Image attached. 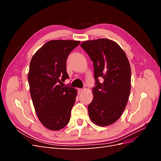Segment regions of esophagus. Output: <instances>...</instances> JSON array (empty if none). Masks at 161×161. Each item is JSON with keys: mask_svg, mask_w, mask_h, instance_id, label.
I'll return each instance as SVG.
<instances>
[{"mask_svg": "<svg viewBox=\"0 0 161 161\" xmlns=\"http://www.w3.org/2000/svg\"><path fill=\"white\" fill-rule=\"evenodd\" d=\"M78 91H79V92H80H80H82V91H83V89H78Z\"/></svg>", "mask_w": 161, "mask_h": 161, "instance_id": "34e87169", "label": "esophagus"}]
</instances>
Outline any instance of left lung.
<instances>
[{
	"label": "left lung",
	"mask_w": 161,
	"mask_h": 161,
	"mask_svg": "<svg viewBox=\"0 0 161 161\" xmlns=\"http://www.w3.org/2000/svg\"><path fill=\"white\" fill-rule=\"evenodd\" d=\"M94 66L93 99L88 105L91 120L107 126L118 120L125 109L131 89V69L121 47L108 39L82 42L80 45ZM103 79L102 82L99 79Z\"/></svg>",
	"instance_id": "1"
}]
</instances>
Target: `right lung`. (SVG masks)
<instances>
[{
  "label": "right lung",
  "instance_id": "add662e5",
  "mask_svg": "<svg viewBox=\"0 0 161 161\" xmlns=\"http://www.w3.org/2000/svg\"><path fill=\"white\" fill-rule=\"evenodd\" d=\"M80 41L51 40L31 58L28 81L33 104L41 123L50 130H60L69 124L77 91L62 82L69 79L66 62Z\"/></svg>",
  "mask_w": 161,
  "mask_h": 161
}]
</instances>
